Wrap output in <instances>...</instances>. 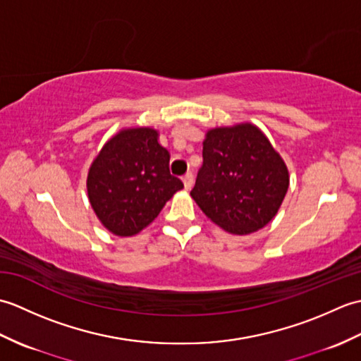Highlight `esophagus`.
<instances>
[{"instance_id":"34e87169","label":"esophagus","mask_w":361,"mask_h":361,"mask_svg":"<svg viewBox=\"0 0 361 361\" xmlns=\"http://www.w3.org/2000/svg\"><path fill=\"white\" fill-rule=\"evenodd\" d=\"M183 183H185V188L190 189L194 185V175L192 172H188L185 176H183Z\"/></svg>"}]
</instances>
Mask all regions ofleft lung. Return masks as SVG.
<instances>
[{"mask_svg": "<svg viewBox=\"0 0 361 361\" xmlns=\"http://www.w3.org/2000/svg\"><path fill=\"white\" fill-rule=\"evenodd\" d=\"M287 189V166L257 127L209 130L190 195L214 224L239 235L257 231L276 216Z\"/></svg>", "mask_w": 361, "mask_h": 361, "instance_id": "8db88e82", "label": "left lung"}]
</instances>
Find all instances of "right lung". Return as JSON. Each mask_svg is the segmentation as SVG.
Returning a JSON list of instances; mask_svg holds the SVG:
<instances>
[{
  "instance_id": "right-lung-1",
  "label": "right lung",
  "mask_w": 361,
  "mask_h": 361,
  "mask_svg": "<svg viewBox=\"0 0 361 361\" xmlns=\"http://www.w3.org/2000/svg\"><path fill=\"white\" fill-rule=\"evenodd\" d=\"M169 152L153 128H127L106 142L90 167V203L116 235L137 234L163 209L183 181L169 171Z\"/></svg>"
}]
</instances>
